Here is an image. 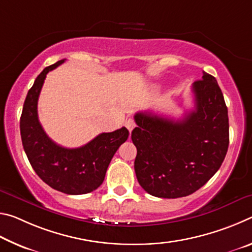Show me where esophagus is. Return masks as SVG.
Here are the masks:
<instances>
[{"label": "esophagus", "mask_w": 252, "mask_h": 252, "mask_svg": "<svg viewBox=\"0 0 252 252\" xmlns=\"http://www.w3.org/2000/svg\"><path fill=\"white\" fill-rule=\"evenodd\" d=\"M126 129L129 130V132L131 133V131L133 130L134 126H135V122H134L133 119H127V120L126 121Z\"/></svg>", "instance_id": "34e87169"}]
</instances>
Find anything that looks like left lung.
Here are the masks:
<instances>
[{
	"label": "left lung",
	"mask_w": 252,
	"mask_h": 252,
	"mask_svg": "<svg viewBox=\"0 0 252 252\" xmlns=\"http://www.w3.org/2000/svg\"><path fill=\"white\" fill-rule=\"evenodd\" d=\"M194 110L181 120L138 112L131 139L134 170L149 194L181 198L210 180L229 146L228 109L215 76L203 72L192 85Z\"/></svg>",
	"instance_id": "8db88e82"
}]
</instances>
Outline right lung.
Wrapping results in <instances>:
<instances>
[{
  "instance_id": "right-lung-1",
  "label": "right lung",
  "mask_w": 252,
  "mask_h": 252,
  "mask_svg": "<svg viewBox=\"0 0 252 252\" xmlns=\"http://www.w3.org/2000/svg\"><path fill=\"white\" fill-rule=\"evenodd\" d=\"M64 62L58 61L37 75L24 101L20 130L22 144L34 171L46 185L66 194H84L99 188L119 147L126 141V127L101 133L83 147L67 149L51 140L37 117V100L50 71Z\"/></svg>"
}]
</instances>
